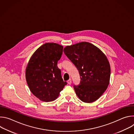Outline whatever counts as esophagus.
<instances>
[{"label":"esophagus","mask_w":134,"mask_h":134,"mask_svg":"<svg viewBox=\"0 0 134 134\" xmlns=\"http://www.w3.org/2000/svg\"><path fill=\"white\" fill-rule=\"evenodd\" d=\"M67 83H68V84L70 85V84H71V79L68 80L67 81Z\"/></svg>","instance_id":"1"}]
</instances>
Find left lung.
Masks as SVG:
<instances>
[{
  "mask_svg": "<svg viewBox=\"0 0 134 134\" xmlns=\"http://www.w3.org/2000/svg\"><path fill=\"white\" fill-rule=\"evenodd\" d=\"M64 52L80 75V84L74 85L77 96L85 103L97 100L110 82V66L105 55L96 46L87 42L67 46Z\"/></svg>",
  "mask_w": 134,
  "mask_h": 134,
  "instance_id": "8db88e82",
  "label": "left lung"
}]
</instances>
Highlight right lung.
I'll use <instances>...</instances> for the list:
<instances>
[{"mask_svg":"<svg viewBox=\"0 0 134 134\" xmlns=\"http://www.w3.org/2000/svg\"><path fill=\"white\" fill-rule=\"evenodd\" d=\"M63 50V47L58 44L46 43L35 51L28 63L27 84L32 94L42 101H54L67 85L57 66Z\"/></svg>","mask_w":134,"mask_h":134,"instance_id":"1","label":"right lung"}]
</instances>
